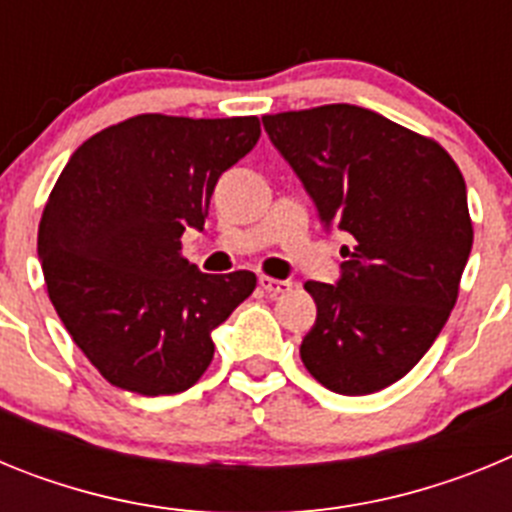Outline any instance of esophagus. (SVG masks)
<instances>
[{"label": "esophagus", "mask_w": 512, "mask_h": 512, "mask_svg": "<svg viewBox=\"0 0 512 512\" xmlns=\"http://www.w3.org/2000/svg\"><path fill=\"white\" fill-rule=\"evenodd\" d=\"M259 287L264 289L269 297H279V295H284V292H289V289H292V282H289V279L259 277Z\"/></svg>", "instance_id": "34e87169"}]
</instances>
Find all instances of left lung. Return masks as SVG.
<instances>
[{
    "instance_id": "8db88e82",
    "label": "left lung",
    "mask_w": 512,
    "mask_h": 512,
    "mask_svg": "<svg viewBox=\"0 0 512 512\" xmlns=\"http://www.w3.org/2000/svg\"><path fill=\"white\" fill-rule=\"evenodd\" d=\"M320 223L354 238L336 284L307 282L318 318L300 356L338 395H372L433 346L472 251L467 184L436 140L356 104L264 115Z\"/></svg>"
}]
</instances>
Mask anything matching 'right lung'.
Returning <instances> with one entry per match:
<instances>
[{"mask_svg": "<svg viewBox=\"0 0 512 512\" xmlns=\"http://www.w3.org/2000/svg\"><path fill=\"white\" fill-rule=\"evenodd\" d=\"M259 135V117L138 115L81 143L58 176L38 228L45 287L120 390H189L215 354L212 330L256 287L253 271L202 274L182 233L202 230L217 179Z\"/></svg>", "mask_w": 512, "mask_h": 512, "instance_id": "right-lung-1", "label": "right lung"}]
</instances>
